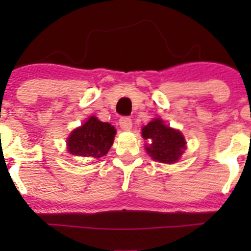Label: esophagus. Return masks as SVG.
<instances>
[{"label":"esophagus","mask_w":251,"mask_h":251,"mask_svg":"<svg viewBox=\"0 0 251 251\" xmlns=\"http://www.w3.org/2000/svg\"><path fill=\"white\" fill-rule=\"evenodd\" d=\"M119 125H120L121 130L130 131L132 128V120L130 118L124 116V118H120V120H119Z\"/></svg>","instance_id":"34e87169"}]
</instances>
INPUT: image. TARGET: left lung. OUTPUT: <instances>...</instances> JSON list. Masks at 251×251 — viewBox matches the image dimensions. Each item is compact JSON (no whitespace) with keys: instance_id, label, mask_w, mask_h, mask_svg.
<instances>
[{"instance_id":"8db88e82","label":"left lung","mask_w":251,"mask_h":251,"mask_svg":"<svg viewBox=\"0 0 251 251\" xmlns=\"http://www.w3.org/2000/svg\"><path fill=\"white\" fill-rule=\"evenodd\" d=\"M142 137L148 141L147 153L159 163H176L186 149L187 142L183 135L178 130L164 125L160 118L153 119L142 127Z\"/></svg>"}]
</instances>
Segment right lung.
I'll return each mask as SVG.
<instances>
[{"label":"right lung","instance_id":"obj_1","mask_svg":"<svg viewBox=\"0 0 251 251\" xmlns=\"http://www.w3.org/2000/svg\"><path fill=\"white\" fill-rule=\"evenodd\" d=\"M116 130L108 123H102L96 116H90L80 127L75 128L67 140L68 151L74 156L91 160L100 159L109 151Z\"/></svg>","mask_w":251,"mask_h":251}]
</instances>
